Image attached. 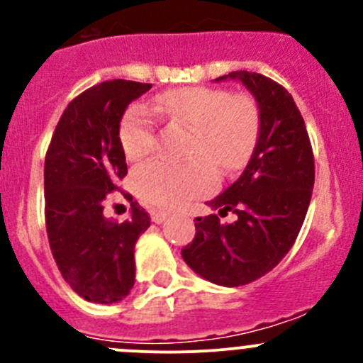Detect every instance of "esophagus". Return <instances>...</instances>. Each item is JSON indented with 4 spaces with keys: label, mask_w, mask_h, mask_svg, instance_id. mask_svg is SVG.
Instances as JSON below:
<instances>
[{
    "label": "esophagus",
    "mask_w": 363,
    "mask_h": 363,
    "mask_svg": "<svg viewBox=\"0 0 363 363\" xmlns=\"http://www.w3.org/2000/svg\"><path fill=\"white\" fill-rule=\"evenodd\" d=\"M168 212L167 211H151V218L152 221L156 223V225H161V223H164V219L168 218Z\"/></svg>",
    "instance_id": "34e87169"
}]
</instances>
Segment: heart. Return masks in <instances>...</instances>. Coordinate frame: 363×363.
<instances>
[{
    "label": "heart",
    "mask_w": 363,
    "mask_h": 363,
    "mask_svg": "<svg viewBox=\"0 0 363 363\" xmlns=\"http://www.w3.org/2000/svg\"><path fill=\"white\" fill-rule=\"evenodd\" d=\"M156 111L188 123L195 130L191 155L203 156L221 170H233L250 155L256 138L258 116L246 96H230L211 87H177L161 93ZM119 142L130 161L142 160L156 144L155 123L142 105L124 113ZM216 186V174L203 160L174 163L152 160L133 172V188L145 202L177 207L193 196L207 195Z\"/></svg>",
    "instance_id": "heart-1"
}]
</instances>
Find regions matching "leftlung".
<instances>
[{
    "label": "left lung",
    "mask_w": 363,
    "mask_h": 363,
    "mask_svg": "<svg viewBox=\"0 0 363 363\" xmlns=\"http://www.w3.org/2000/svg\"><path fill=\"white\" fill-rule=\"evenodd\" d=\"M237 80L258 107V137L240 177L205 202L217 214L196 218V235L182 250L193 272L218 286H242L274 269L298 237L314 188L309 135L291 94L265 75L232 72L214 82Z\"/></svg>",
    "instance_id": "8db88e82"
}]
</instances>
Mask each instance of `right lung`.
I'll return each mask as SVG.
<instances>
[{
	"instance_id": "1",
	"label": "right lung",
	"mask_w": 363,
	"mask_h": 363,
	"mask_svg": "<svg viewBox=\"0 0 363 363\" xmlns=\"http://www.w3.org/2000/svg\"><path fill=\"white\" fill-rule=\"evenodd\" d=\"M151 84L107 80L69 101L45 156V225L65 281L87 302L116 303L135 284V244L151 226L137 202L124 221L104 203L128 174L119 142L128 105Z\"/></svg>"
}]
</instances>
